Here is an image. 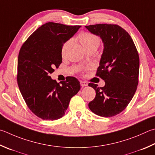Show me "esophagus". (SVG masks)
Segmentation results:
<instances>
[{
  "instance_id": "1",
  "label": "esophagus",
  "mask_w": 155,
  "mask_h": 155,
  "mask_svg": "<svg viewBox=\"0 0 155 155\" xmlns=\"http://www.w3.org/2000/svg\"><path fill=\"white\" fill-rule=\"evenodd\" d=\"M80 83H81V86H87L88 85V83L87 82H85V81H80Z\"/></svg>"
}]
</instances>
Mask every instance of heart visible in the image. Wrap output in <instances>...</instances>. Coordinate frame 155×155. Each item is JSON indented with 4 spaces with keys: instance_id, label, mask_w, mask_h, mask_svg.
Masks as SVG:
<instances>
[{
    "instance_id": "1",
    "label": "heart",
    "mask_w": 155,
    "mask_h": 155,
    "mask_svg": "<svg viewBox=\"0 0 155 155\" xmlns=\"http://www.w3.org/2000/svg\"><path fill=\"white\" fill-rule=\"evenodd\" d=\"M78 41L83 47L86 51L91 49L92 48H97L100 45V40L97 36L94 35V34L90 32H83L78 36ZM70 41H67L64 43L61 47V55H64L65 53L67 47L69 45Z\"/></svg>"
}]
</instances>
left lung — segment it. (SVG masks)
I'll return each instance as SVG.
<instances>
[{
    "label": "left lung",
    "instance_id": "obj_1",
    "mask_svg": "<svg viewBox=\"0 0 155 155\" xmlns=\"http://www.w3.org/2000/svg\"><path fill=\"white\" fill-rule=\"evenodd\" d=\"M85 27L99 36L104 43L96 75L104 80L105 85L98 87L96 84L89 83L96 94L89 103V108L100 117H113L124 110L136 93L140 68L138 52L131 36L117 24Z\"/></svg>",
    "mask_w": 155,
    "mask_h": 155
}]
</instances>
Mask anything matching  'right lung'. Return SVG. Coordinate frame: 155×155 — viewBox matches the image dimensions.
<instances>
[{"label": "right lung", "instance_id": "1", "mask_svg": "<svg viewBox=\"0 0 155 155\" xmlns=\"http://www.w3.org/2000/svg\"><path fill=\"white\" fill-rule=\"evenodd\" d=\"M81 26L48 22L35 31L22 45L18 60L17 81L29 109L43 120H57L65 114L70 99L81 89L69 77L58 83L50 74L62 62L61 47Z\"/></svg>", "mask_w": 155, "mask_h": 155}]
</instances>
